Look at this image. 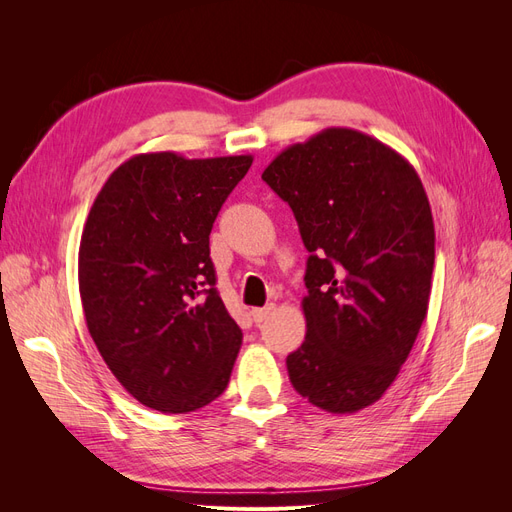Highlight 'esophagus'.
<instances>
[{"label":"esophagus","instance_id":"1","mask_svg":"<svg viewBox=\"0 0 512 512\" xmlns=\"http://www.w3.org/2000/svg\"><path fill=\"white\" fill-rule=\"evenodd\" d=\"M273 309H275V305L271 303V305H267V307H256V309H252V318H254V322L256 324H260L262 320H267L271 314H273Z\"/></svg>","mask_w":512,"mask_h":512}]
</instances>
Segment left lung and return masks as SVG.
Instances as JSON below:
<instances>
[{
	"mask_svg": "<svg viewBox=\"0 0 512 512\" xmlns=\"http://www.w3.org/2000/svg\"><path fill=\"white\" fill-rule=\"evenodd\" d=\"M262 179L309 252L290 382L320 410L359 412L395 382L427 316L436 230L423 183L395 149L350 128L290 145Z\"/></svg>",
	"mask_w": 512,
	"mask_h": 512,
	"instance_id": "8db88e82",
	"label": "left lung"
}]
</instances>
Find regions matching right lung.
Masks as SVG:
<instances>
[{
    "mask_svg": "<svg viewBox=\"0 0 512 512\" xmlns=\"http://www.w3.org/2000/svg\"><path fill=\"white\" fill-rule=\"evenodd\" d=\"M252 160L138 153L91 205L79 247L87 329L147 408L185 414L226 391L243 333L215 288L209 235Z\"/></svg>",
    "mask_w": 512,
    "mask_h": 512,
    "instance_id": "add662e5",
    "label": "right lung"
}]
</instances>
